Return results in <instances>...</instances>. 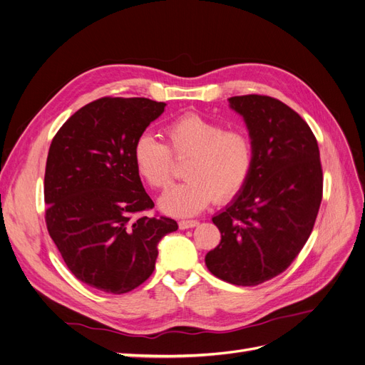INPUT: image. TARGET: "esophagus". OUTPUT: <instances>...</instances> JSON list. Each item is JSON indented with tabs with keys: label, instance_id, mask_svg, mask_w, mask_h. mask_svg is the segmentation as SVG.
<instances>
[{
	"label": "esophagus",
	"instance_id": "esophagus-1",
	"mask_svg": "<svg viewBox=\"0 0 365 365\" xmlns=\"http://www.w3.org/2000/svg\"><path fill=\"white\" fill-rule=\"evenodd\" d=\"M197 224H200V222H197V220H193V219H192V220H180V222H178V225H180L181 230L197 227Z\"/></svg>",
	"mask_w": 365,
	"mask_h": 365
}]
</instances>
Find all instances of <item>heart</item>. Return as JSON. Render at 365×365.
<instances>
[{
  "label": "heart",
  "instance_id": "heart-1",
  "mask_svg": "<svg viewBox=\"0 0 365 365\" xmlns=\"http://www.w3.org/2000/svg\"><path fill=\"white\" fill-rule=\"evenodd\" d=\"M169 146L149 134L140 135L132 149L135 170L152 189H165L173 176V157L190 158L185 181L163 193V213L193 216L212 202H224L244 189L254 165V146L244 129H225L200 114L181 115L165 128Z\"/></svg>",
  "mask_w": 365,
  "mask_h": 365
}]
</instances>
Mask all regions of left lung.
I'll return each instance as SVG.
<instances>
[{
    "mask_svg": "<svg viewBox=\"0 0 365 365\" xmlns=\"http://www.w3.org/2000/svg\"><path fill=\"white\" fill-rule=\"evenodd\" d=\"M254 146L250 178L213 216L220 244L205 264L217 279L256 286L282 274L309 236L323 197V170L314 132L288 105L269 96L230 97Z\"/></svg>",
    "mask_w": 365,
    "mask_h": 365,
    "instance_id": "1",
    "label": "left lung"
}]
</instances>
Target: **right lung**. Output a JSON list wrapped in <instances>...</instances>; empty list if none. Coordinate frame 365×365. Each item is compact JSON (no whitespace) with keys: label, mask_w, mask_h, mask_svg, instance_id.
<instances>
[{"label":"right lung","mask_w":365,"mask_h":365,"mask_svg":"<svg viewBox=\"0 0 365 365\" xmlns=\"http://www.w3.org/2000/svg\"><path fill=\"white\" fill-rule=\"evenodd\" d=\"M165 103L102 97L74 113L54 135L43 197L47 230L76 279L126 294L155 269L158 242L178 224L143 215L153 201L132 160L135 140Z\"/></svg>","instance_id":"1"}]
</instances>
